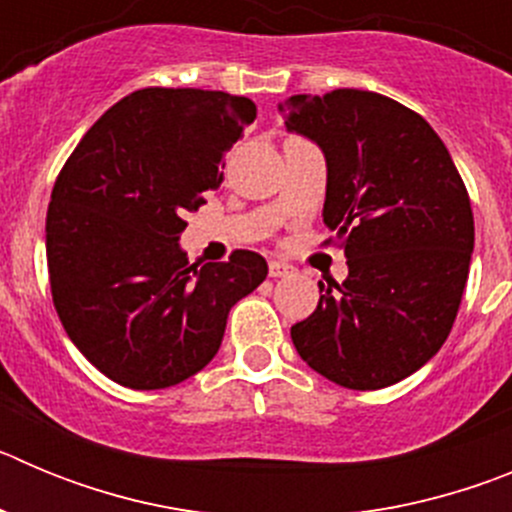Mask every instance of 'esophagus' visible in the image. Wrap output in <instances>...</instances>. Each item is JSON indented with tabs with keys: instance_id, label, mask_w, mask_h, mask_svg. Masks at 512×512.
Instances as JSON below:
<instances>
[{
	"instance_id": "esophagus-1",
	"label": "esophagus",
	"mask_w": 512,
	"mask_h": 512,
	"mask_svg": "<svg viewBox=\"0 0 512 512\" xmlns=\"http://www.w3.org/2000/svg\"><path fill=\"white\" fill-rule=\"evenodd\" d=\"M292 266L284 264V261H269V277L279 279V277H287V274H292Z\"/></svg>"
}]
</instances>
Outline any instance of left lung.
<instances>
[{
  "label": "left lung",
  "mask_w": 512,
  "mask_h": 512,
  "mask_svg": "<svg viewBox=\"0 0 512 512\" xmlns=\"http://www.w3.org/2000/svg\"><path fill=\"white\" fill-rule=\"evenodd\" d=\"M279 112L323 151V223L348 264L336 292L318 284L292 343L341 387H390L428 364L454 325L474 251L467 187L436 130L384 94H295Z\"/></svg>",
  "instance_id": "left-lung-1"
}]
</instances>
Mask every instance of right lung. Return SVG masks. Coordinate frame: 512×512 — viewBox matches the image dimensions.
<instances>
[{
    "label": "right lung",
    "mask_w": 512,
    "mask_h": 512,
    "mask_svg": "<svg viewBox=\"0 0 512 512\" xmlns=\"http://www.w3.org/2000/svg\"><path fill=\"white\" fill-rule=\"evenodd\" d=\"M256 117L248 97L151 87L104 112L56 179L45 256L63 328L104 377L164 390L205 369L228 312L269 274L264 256L189 264L184 215L223 182Z\"/></svg>",
    "instance_id": "right-lung-1"
}]
</instances>
